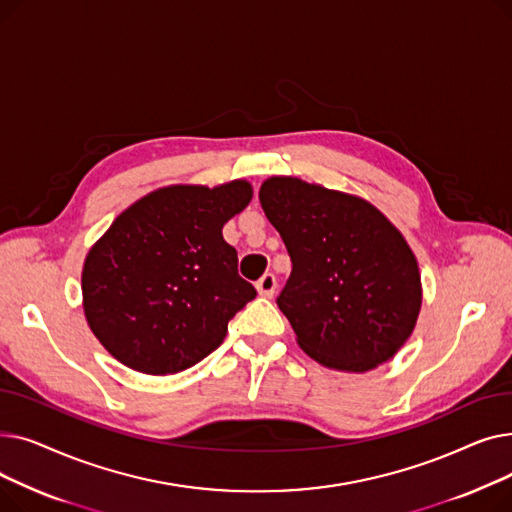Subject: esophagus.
<instances>
[{
  "instance_id": "1",
  "label": "esophagus",
  "mask_w": 512,
  "mask_h": 512,
  "mask_svg": "<svg viewBox=\"0 0 512 512\" xmlns=\"http://www.w3.org/2000/svg\"><path fill=\"white\" fill-rule=\"evenodd\" d=\"M255 288H257V292L261 294V297L272 299L274 292H276V276H274V274H263V276L257 280Z\"/></svg>"
}]
</instances>
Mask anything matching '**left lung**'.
<instances>
[{"label": "left lung", "mask_w": 512, "mask_h": 512, "mask_svg": "<svg viewBox=\"0 0 512 512\" xmlns=\"http://www.w3.org/2000/svg\"><path fill=\"white\" fill-rule=\"evenodd\" d=\"M259 201L292 261L278 307L303 351L346 373L390 361L423 299L405 236L369 201L294 176L267 178Z\"/></svg>", "instance_id": "obj_1"}]
</instances>
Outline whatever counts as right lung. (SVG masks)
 I'll list each match as a JSON object with an SVG mask.
<instances>
[{
  "label": "right lung",
  "mask_w": 512,
  "mask_h": 512,
  "mask_svg": "<svg viewBox=\"0 0 512 512\" xmlns=\"http://www.w3.org/2000/svg\"><path fill=\"white\" fill-rule=\"evenodd\" d=\"M253 199L247 180L172 184L134 201L89 249L83 309L122 365L168 375L218 348L257 290L236 270L222 228Z\"/></svg>",
  "instance_id": "add662e5"
}]
</instances>
